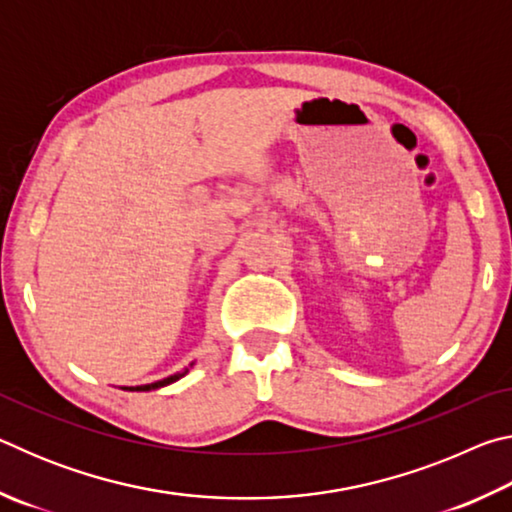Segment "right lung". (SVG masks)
I'll return each instance as SVG.
<instances>
[{
    "label": "right lung",
    "instance_id": "add662e5",
    "mask_svg": "<svg viewBox=\"0 0 512 512\" xmlns=\"http://www.w3.org/2000/svg\"><path fill=\"white\" fill-rule=\"evenodd\" d=\"M178 377H183V375H173V377H167V379H162V381H155V384L135 386V388H131V391H153V388H160V386H167V384H171V381H176Z\"/></svg>",
    "mask_w": 512,
    "mask_h": 512
}]
</instances>
